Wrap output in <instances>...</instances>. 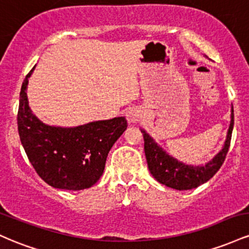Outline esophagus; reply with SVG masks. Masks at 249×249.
I'll return each instance as SVG.
<instances>
[{"label":"esophagus","instance_id":"obj_1","mask_svg":"<svg viewBox=\"0 0 249 249\" xmlns=\"http://www.w3.org/2000/svg\"><path fill=\"white\" fill-rule=\"evenodd\" d=\"M125 117H126L127 122L128 123H134L138 121L139 118V112L138 110H136V108H127L126 111H125Z\"/></svg>","mask_w":249,"mask_h":249}]
</instances>
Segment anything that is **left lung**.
Returning <instances> with one entry per match:
<instances>
[{
  "instance_id": "left-lung-1",
  "label": "left lung",
  "mask_w": 249,
  "mask_h": 249,
  "mask_svg": "<svg viewBox=\"0 0 249 249\" xmlns=\"http://www.w3.org/2000/svg\"><path fill=\"white\" fill-rule=\"evenodd\" d=\"M233 126L234 111L232 107L231 124L228 127L224 146L212 160L206 162L205 165H198V166L187 165L170 156L166 151L162 150L160 145H158V142H154V139L144 128H141L142 137H144V151L148 170L157 181L167 187L174 188V190L187 191L205 184L218 172L219 168L224 164L226 154H227L231 145Z\"/></svg>"
}]
</instances>
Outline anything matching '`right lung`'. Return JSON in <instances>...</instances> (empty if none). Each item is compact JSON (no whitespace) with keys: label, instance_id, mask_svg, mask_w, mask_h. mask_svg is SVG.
<instances>
[{"label":"right lung","instance_id":"obj_1","mask_svg":"<svg viewBox=\"0 0 249 249\" xmlns=\"http://www.w3.org/2000/svg\"><path fill=\"white\" fill-rule=\"evenodd\" d=\"M35 67L19 92L17 126L22 145L35 171L50 186L79 191L91 187L104 172L111 147L126 130L125 117L91 122L73 127L51 126L34 115L27 88Z\"/></svg>","mask_w":249,"mask_h":249}]
</instances>
